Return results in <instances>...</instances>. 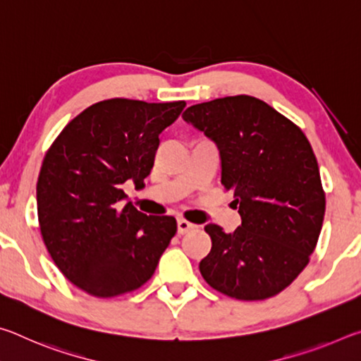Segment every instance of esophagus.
<instances>
[{"label":"esophagus","instance_id":"1","mask_svg":"<svg viewBox=\"0 0 361 361\" xmlns=\"http://www.w3.org/2000/svg\"><path fill=\"white\" fill-rule=\"evenodd\" d=\"M176 226H178V234H186V232H189L191 229L195 228V224L186 221V219L180 218L178 221H176Z\"/></svg>","mask_w":361,"mask_h":361}]
</instances>
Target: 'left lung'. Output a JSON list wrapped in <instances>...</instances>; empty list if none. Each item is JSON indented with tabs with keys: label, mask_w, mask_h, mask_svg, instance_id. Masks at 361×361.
Returning a JSON list of instances; mask_svg holds the SVG:
<instances>
[{
	"label": "left lung",
	"mask_w": 361,
	"mask_h": 361,
	"mask_svg": "<svg viewBox=\"0 0 361 361\" xmlns=\"http://www.w3.org/2000/svg\"><path fill=\"white\" fill-rule=\"evenodd\" d=\"M183 119L216 143L221 185L242 224L231 234L207 224L205 282L226 296L279 295L307 266L325 216V191L309 140L283 114L250 95L189 106Z\"/></svg>",
	"instance_id": "8db88e82"
}]
</instances>
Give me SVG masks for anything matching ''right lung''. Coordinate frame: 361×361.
<instances>
[{"instance_id":"right-lung-1","label":"right lung","mask_w":361,"mask_h":361,"mask_svg":"<svg viewBox=\"0 0 361 361\" xmlns=\"http://www.w3.org/2000/svg\"><path fill=\"white\" fill-rule=\"evenodd\" d=\"M185 102L109 99L85 108L47 149L36 185L42 240L60 272L87 295L114 298L154 274L176 232L173 216H148L122 185L143 186Z\"/></svg>"}]
</instances>
